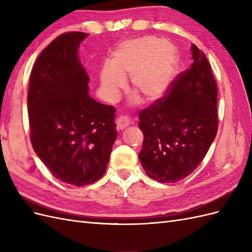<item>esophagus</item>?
I'll return each instance as SVG.
<instances>
[{
	"mask_svg": "<svg viewBox=\"0 0 252 252\" xmlns=\"http://www.w3.org/2000/svg\"><path fill=\"white\" fill-rule=\"evenodd\" d=\"M116 123H117L118 130H123L124 128L129 126V124H130V121H129V118H127L125 116H121L117 119Z\"/></svg>",
	"mask_w": 252,
	"mask_h": 252,
	"instance_id": "obj_1",
	"label": "esophagus"
}]
</instances>
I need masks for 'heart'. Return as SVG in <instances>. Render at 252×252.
Instances as JSON below:
<instances>
[{
    "mask_svg": "<svg viewBox=\"0 0 252 252\" xmlns=\"http://www.w3.org/2000/svg\"><path fill=\"white\" fill-rule=\"evenodd\" d=\"M177 68V53L169 43L145 35L120 43L100 71L101 89L109 102L117 101L130 75L133 94L152 102L169 87Z\"/></svg>",
    "mask_w": 252,
    "mask_h": 252,
    "instance_id": "1",
    "label": "heart"
}]
</instances>
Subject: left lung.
Listing matches in <instances>:
<instances>
[{
	"label": "left lung",
	"mask_w": 252,
	"mask_h": 252,
	"mask_svg": "<svg viewBox=\"0 0 252 252\" xmlns=\"http://www.w3.org/2000/svg\"><path fill=\"white\" fill-rule=\"evenodd\" d=\"M193 62L166 94L139 114L143 169L159 183L186 178L203 161L218 132V88L204 52L191 45Z\"/></svg>",
	"instance_id": "1"
}]
</instances>
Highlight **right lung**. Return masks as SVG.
Masks as SVG:
<instances>
[{
	"instance_id": "obj_1",
	"label": "right lung",
	"mask_w": 252,
	"mask_h": 252,
	"mask_svg": "<svg viewBox=\"0 0 252 252\" xmlns=\"http://www.w3.org/2000/svg\"><path fill=\"white\" fill-rule=\"evenodd\" d=\"M85 32L59 35L37 57L27 94L30 141L57 179L84 186L101 179L117 139L116 109L88 94L79 59Z\"/></svg>"
}]
</instances>
